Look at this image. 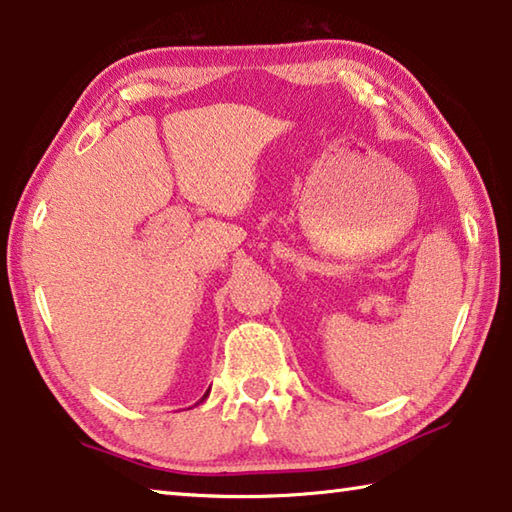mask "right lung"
I'll list each match as a JSON object with an SVG mask.
<instances>
[{
  "mask_svg": "<svg viewBox=\"0 0 512 512\" xmlns=\"http://www.w3.org/2000/svg\"><path fill=\"white\" fill-rule=\"evenodd\" d=\"M207 395H210V391H207V393H205V395H203V400H205V397H207ZM203 400H201V402H203Z\"/></svg>",
  "mask_w": 512,
  "mask_h": 512,
  "instance_id": "obj_1",
  "label": "right lung"
}]
</instances>
